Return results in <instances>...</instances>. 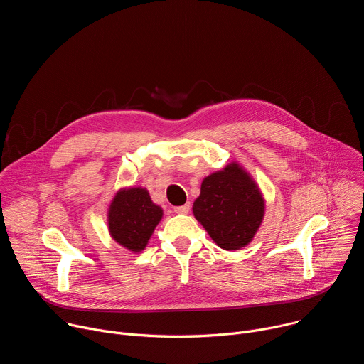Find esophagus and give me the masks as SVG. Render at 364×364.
<instances>
[{"instance_id":"1","label":"esophagus","mask_w":364,"mask_h":364,"mask_svg":"<svg viewBox=\"0 0 364 364\" xmlns=\"http://www.w3.org/2000/svg\"><path fill=\"white\" fill-rule=\"evenodd\" d=\"M190 203H186V204H183V205H177V207H174V212L177 213V215H187L188 212H190Z\"/></svg>"}]
</instances>
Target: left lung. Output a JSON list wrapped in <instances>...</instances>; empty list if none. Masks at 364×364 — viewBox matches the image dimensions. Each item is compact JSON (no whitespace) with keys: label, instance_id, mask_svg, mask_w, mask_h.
I'll use <instances>...</instances> for the list:
<instances>
[{"label":"left lung","instance_id":"8db88e82","mask_svg":"<svg viewBox=\"0 0 364 364\" xmlns=\"http://www.w3.org/2000/svg\"><path fill=\"white\" fill-rule=\"evenodd\" d=\"M264 212L261 191L236 163L205 177L193 205L194 218L226 250L240 249L253 239Z\"/></svg>","mask_w":364,"mask_h":364}]
</instances>
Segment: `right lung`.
Listing matches in <instances>:
<instances>
[{
	"mask_svg": "<svg viewBox=\"0 0 364 364\" xmlns=\"http://www.w3.org/2000/svg\"><path fill=\"white\" fill-rule=\"evenodd\" d=\"M161 218V207L152 203L145 188H125L118 191L111 203L108 213L109 232L119 245L132 252H139L146 246Z\"/></svg>",
	"mask_w": 364,
	"mask_h": 364,
	"instance_id": "1",
	"label": "right lung"
}]
</instances>
